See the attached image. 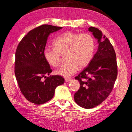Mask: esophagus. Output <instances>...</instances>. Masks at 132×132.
I'll return each mask as SVG.
<instances>
[{"label": "esophagus", "instance_id": "1", "mask_svg": "<svg viewBox=\"0 0 132 132\" xmlns=\"http://www.w3.org/2000/svg\"><path fill=\"white\" fill-rule=\"evenodd\" d=\"M64 80H65L66 82H70L71 79H70V78H65V79H64Z\"/></svg>", "mask_w": 132, "mask_h": 132}]
</instances>
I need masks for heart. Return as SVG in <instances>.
Masks as SVG:
<instances>
[{"label":"heart","mask_w":132,"mask_h":132,"mask_svg":"<svg viewBox=\"0 0 132 132\" xmlns=\"http://www.w3.org/2000/svg\"><path fill=\"white\" fill-rule=\"evenodd\" d=\"M54 47H46L44 56L50 66L57 68L61 64V54H65L67 61L56 71L65 77H70L79 70L87 66L93 57L95 40L87 33L65 32L58 36L53 43Z\"/></svg>","instance_id":"obj_1"}]
</instances>
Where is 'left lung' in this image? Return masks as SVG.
<instances>
[{
  "instance_id": "left-lung-1",
  "label": "left lung",
  "mask_w": 132,
  "mask_h": 132,
  "mask_svg": "<svg viewBox=\"0 0 132 132\" xmlns=\"http://www.w3.org/2000/svg\"><path fill=\"white\" fill-rule=\"evenodd\" d=\"M88 30L99 46L88 66L75 78L80 88L74 97L78 105L86 109L94 108L107 98L117 76L116 55L110 41L96 28L91 27Z\"/></svg>"
}]
</instances>
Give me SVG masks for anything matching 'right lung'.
Instances as JSON below:
<instances>
[{
    "label": "right lung",
    "mask_w": 132,
    "mask_h": 132,
    "mask_svg": "<svg viewBox=\"0 0 132 132\" xmlns=\"http://www.w3.org/2000/svg\"><path fill=\"white\" fill-rule=\"evenodd\" d=\"M62 27L44 24L30 30L20 42L15 53V74L21 93L30 102L42 104L51 100L57 86L64 83L59 75H50L52 70L44 56L50 33ZM44 77V81L42 79Z\"/></svg>",
    "instance_id": "1"
}]
</instances>
